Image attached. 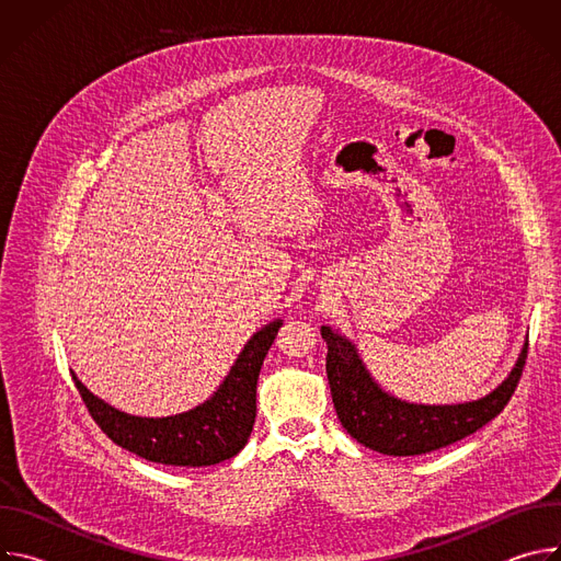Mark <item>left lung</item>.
Instances as JSON below:
<instances>
[{
	"label": "left lung",
	"instance_id": "obj_1",
	"mask_svg": "<svg viewBox=\"0 0 561 561\" xmlns=\"http://www.w3.org/2000/svg\"><path fill=\"white\" fill-rule=\"evenodd\" d=\"M322 337L329 346L327 375L342 426L366 448L394 457L433 453L486 426L511 402L528 357L526 340L511 375L477 402L424 407L383 392L368 375L357 348L331 327H322Z\"/></svg>",
	"mask_w": 561,
	"mask_h": 561
}]
</instances>
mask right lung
<instances>
[{"mask_svg":"<svg viewBox=\"0 0 561 561\" xmlns=\"http://www.w3.org/2000/svg\"><path fill=\"white\" fill-rule=\"evenodd\" d=\"M282 319L257 331L217 392L202 407L175 417H133L104 404L77 377L75 386L95 424L122 448L169 466H213L242 450L257 415V379Z\"/></svg>","mask_w":561,"mask_h":561,"instance_id":"obj_1","label":"right lung"}]
</instances>
